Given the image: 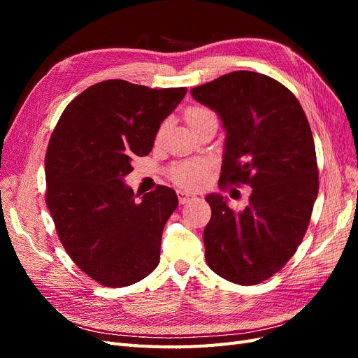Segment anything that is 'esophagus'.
I'll use <instances>...</instances> for the list:
<instances>
[{
  "instance_id": "esophagus-1",
  "label": "esophagus",
  "mask_w": 358,
  "mask_h": 358,
  "mask_svg": "<svg viewBox=\"0 0 358 358\" xmlns=\"http://www.w3.org/2000/svg\"><path fill=\"white\" fill-rule=\"evenodd\" d=\"M178 199H179L180 204H185L191 200H196L197 197L194 196V194H189V192H185V191H178Z\"/></svg>"
}]
</instances>
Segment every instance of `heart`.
Here are the masks:
<instances>
[{"label": "heart", "mask_w": 358, "mask_h": 358, "mask_svg": "<svg viewBox=\"0 0 358 358\" xmlns=\"http://www.w3.org/2000/svg\"><path fill=\"white\" fill-rule=\"evenodd\" d=\"M210 117H215V115L209 109H206V107H201V106L189 107L185 113V119L191 128ZM166 128H167V122H164L158 128L157 140L162 137ZM206 173H208V169H206V164H203V162H183V164H178L176 167L171 169L170 178L176 183V185L182 188L196 189V188H200L204 183Z\"/></svg>", "instance_id": "b5f03b06"}]
</instances>
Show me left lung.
Segmentation results:
<instances>
[{
  "instance_id": "1",
  "label": "left lung",
  "mask_w": 358,
  "mask_h": 358,
  "mask_svg": "<svg viewBox=\"0 0 358 358\" xmlns=\"http://www.w3.org/2000/svg\"><path fill=\"white\" fill-rule=\"evenodd\" d=\"M220 116L225 131L220 182L252 188L243 210L208 194L206 262L216 275L255 285L285 266L301 243L318 196L309 122L288 88L266 74L233 71L191 90Z\"/></svg>"
}]
</instances>
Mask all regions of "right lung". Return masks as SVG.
Returning <instances> with one entry per match:
<instances>
[{"label": "right lung", "mask_w": 358, "mask_h": 358, "mask_svg": "<svg viewBox=\"0 0 358 358\" xmlns=\"http://www.w3.org/2000/svg\"><path fill=\"white\" fill-rule=\"evenodd\" d=\"M185 94L187 88L104 80L76 96L53 129L46 204L67 254L101 285L136 284L159 263L176 192L158 185L136 201L138 194L124 179L133 158L152 150L159 125Z\"/></svg>", "instance_id": "1"}]
</instances>
